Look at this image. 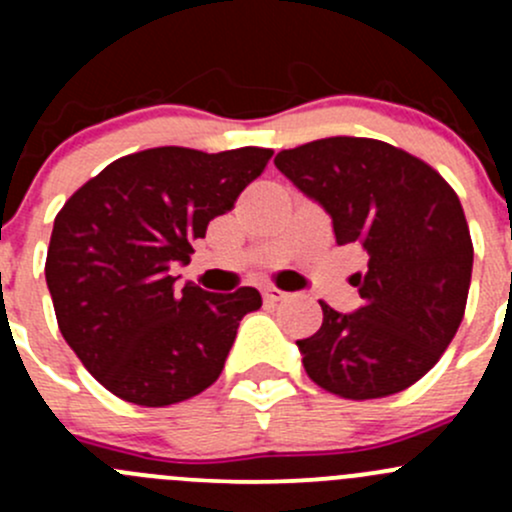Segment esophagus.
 <instances>
[{
	"label": "esophagus",
	"instance_id": "1",
	"mask_svg": "<svg viewBox=\"0 0 512 512\" xmlns=\"http://www.w3.org/2000/svg\"><path fill=\"white\" fill-rule=\"evenodd\" d=\"M262 297H265V302L277 304L287 297V292H282V289H277V287H265L262 289Z\"/></svg>",
	"mask_w": 512,
	"mask_h": 512
}]
</instances>
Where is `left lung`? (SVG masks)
Segmentation results:
<instances>
[{
  "instance_id": "obj_1",
  "label": "left lung",
  "mask_w": 512,
  "mask_h": 512,
  "mask_svg": "<svg viewBox=\"0 0 512 512\" xmlns=\"http://www.w3.org/2000/svg\"><path fill=\"white\" fill-rule=\"evenodd\" d=\"M275 165L332 218L337 245L361 247L352 277L361 307L322 304V327L299 339L304 371L344 399L399 394L446 352L466 312L473 242L461 200L423 160L374 138H322Z\"/></svg>"
}]
</instances>
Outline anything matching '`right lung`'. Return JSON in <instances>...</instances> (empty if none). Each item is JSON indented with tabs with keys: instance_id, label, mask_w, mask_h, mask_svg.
I'll return each instance as SVG.
<instances>
[{
	"instance_id": "add662e5",
	"label": "right lung",
	"mask_w": 512,
	"mask_h": 512,
	"mask_svg": "<svg viewBox=\"0 0 512 512\" xmlns=\"http://www.w3.org/2000/svg\"><path fill=\"white\" fill-rule=\"evenodd\" d=\"M270 148L163 146L113 160L54 220L46 287L66 344L118 399L170 406L223 371L255 287L175 289L193 240L265 170Z\"/></svg>"
}]
</instances>
